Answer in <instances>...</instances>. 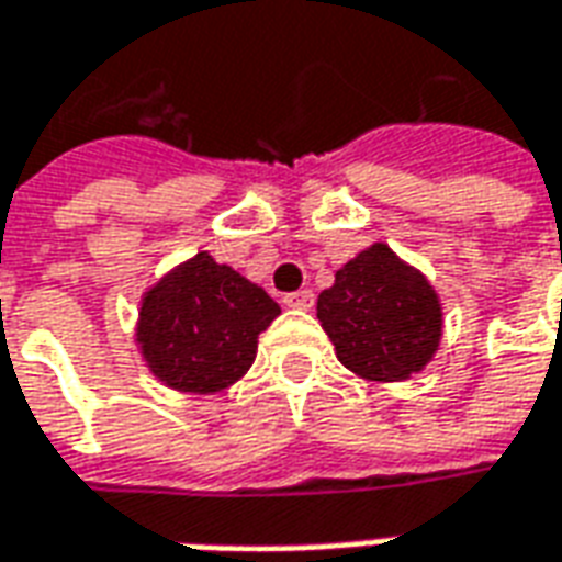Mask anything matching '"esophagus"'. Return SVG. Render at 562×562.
Here are the masks:
<instances>
[{"label":"esophagus","instance_id":"34e87169","mask_svg":"<svg viewBox=\"0 0 562 562\" xmlns=\"http://www.w3.org/2000/svg\"><path fill=\"white\" fill-rule=\"evenodd\" d=\"M282 304L292 306V310H313L316 304V294L310 292V289H301V292H292L282 297Z\"/></svg>","mask_w":562,"mask_h":562}]
</instances>
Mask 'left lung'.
Listing matches in <instances>:
<instances>
[{"instance_id":"obj_1","label":"left lung","mask_w":562,"mask_h":562,"mask_svg":"<svg viewBox=\"0 0 562 562\" xmlns=\"http://www.w3.org/2000/svg\"><path fill=\"white\" fill-rule=\"evenodd\" d=\"M316 316L340 364L373 382H401L434 358L442 306L422 273L373 244L318 294Z\"/></svg>"}]
</instances>
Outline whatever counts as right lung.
Here are the masks:
<instances>
[{"instance_id": "right-lung-1", "label": "right lung", "mask_w": 562, "mask_h": 562, "mask_svg": "<svg viewBox=\"0 0 562 562\" xmlns=\"http://www.w3.org/2000/svg\"><path fill=\"white\" fill-rule=\"evenodd\" d=\"M277 316L265 289L198 252L144 294L140 352L168 389L213 394L252 367L258 334Z\"/></svg>"}]
</instances>
